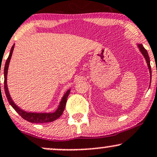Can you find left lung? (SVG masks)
<instances>
[{
  "instance_id": "8db88e82",
  "label": "left lung",
  "mask_w": 157,
  "mask_h": 157,
  "mask_svg": "<svg viewBox=\"0 0 157 157\" xmlns=\"http://www.w3.org/2000/svg\"><path fill=\"white\" fill-rule=\"evenodd\" d=\"M138 47H139V50H140L141 53H142V55L144 56V57L145 58L146 62H147V66H148V68H149V71H150V74L151 75V64H150V58H149L148 53H147V50H146L145 48L143 47L142 44H138Z\"/></svg>"
}]
</instances>
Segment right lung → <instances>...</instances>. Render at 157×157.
Instances as JSON below:
<instances>
[{"label":"right lung","instance_id":"add662e5","mask_svg":"<svg viewBox=\"0 0 157 157\" xmlns=\"http://www.w3.org/2000/svg\"><path fill=\"white\" fill-rule=\"evenodd\" d=\"M15 44H13V47L11 48V51H10V55H9L7 59H6V63H5V67L4 69H3V74H4V91L5 94H6V98H7L9 103L13 107L15 111L19 114L22 117V118L26 121H28L29 122L31 123H47V122H51L53 121L56 120L57 118H59L63 114V111H64L65 104H66L67 98H68V95H69L70 93V89L67 91L65 92L63 98L61 100V102L58 106L57 109L53 113H27V112L24 111L21 109H20L17 105L15 104V103L13 102V101L12 100L11 97H10V94L9 93L8 88H7V84H6V77H7V71L9 68V64H10V59H11L12 54H13V49H14Z\"/></svg>","mask_w":157,"mask_h":157}]
</instances>
